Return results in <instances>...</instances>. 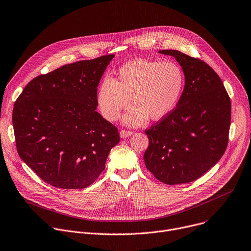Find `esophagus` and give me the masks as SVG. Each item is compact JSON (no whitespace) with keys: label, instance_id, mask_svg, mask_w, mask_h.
Here are the masks:
<instances>
[{"label":"esophagus","instance_id":"34e87169","mask_svg":"<svg viewBox=\"0 0 251 251\" xmlns=\"http://www.w3.org/2000/svg\"><path fill=\"white\" fill-rule=\"evenodd\" d=\"M132 134H133L132 131L125 130V129H121V130H120V136H121V138H127V137L131 136Z\"/></svg>","mask_w":251,"mask_h":251}]
</instances>
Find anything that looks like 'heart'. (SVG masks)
<instances>
[{"label":"heart","instance_id":"b5f03b06","mask_svg":"<svg viewBox=\"0 0 251 251\" xmlns=\"http://www.w3.org/2000/svg\"><path fill=\"white\" fill-rule=\"evenodd\" d=\"M184 87V74L172 61L136 59L122 65L115 77L105 76L97 91V104L108 121L117 120L121 111L134 106L124 117L131 126L141 125L148 116L160 120L176 106Z\"/></svg>","mask_w":251,"mask_h":251}]
</instances>
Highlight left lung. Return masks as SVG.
Listing matches in <instances>:
<instances>
[{"instance_id": "1", "label": "left lung", "mask_w": 251, "mask_h": 251, "mask_svg": "<svg viewBox=\"0 0 251 251\" xmlns=\"http://www.w3.org/2000/svg\"><path fill=\"white\" fill-rule=\"evenodd\" d=\"M182 67L185 86L176 107L145 130V165L169 185L194 181L225 153L230 126V99L218 74L203 60L177 50H160Z\"/></svg>"}]
</instances>
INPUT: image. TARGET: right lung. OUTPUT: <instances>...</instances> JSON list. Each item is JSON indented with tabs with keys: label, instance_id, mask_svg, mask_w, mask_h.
<instances>
[{
	"label": "right lung",
	"instance_id": "right-lung-1",
	"mask_svg": "<svg viewBox=\"0 0 251 251\" xmlns=\"http://www.w3.org/2000/svg\"><path fill=\"white\" fill-rule=\"evenodd\" d=\"M113 54L64 65L31 79L17 99L13 125L21 158L46 183L86 188L105 169L118 129L97 109Z\"/></svg>",
	"mask_w": 251,
	"mask_h": 251
}]
</instances>
